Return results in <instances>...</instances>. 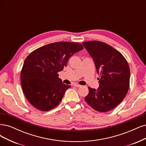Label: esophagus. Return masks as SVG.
I'll use <instances>...</instances> for the list:
<instances>
[{
  "label": "esophagus",
  "mask_w": 146,
  "mask_h": 146,
  "mask_svg": "<svg viewBox=\"0 0 146 146\" xmlns=\"http://www.w3.org/2000/svg\"><path fill=\"white\" fill-rule=\"evenodd\" d=\"M74 87H81V85H79V84H74Z\"/></svg>",
  "instance_id": "1"
}]
</instances>
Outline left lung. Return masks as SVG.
Masks as SVG:
<instances>
[{
	"label": "left lung",
	"instance_id": "8db88e82",
	"mask_svg": "<svg viewBox=\"0 0 146 146\" xmlns=\"http://www.w3.org/2000/svg\"><path fill=\"white\" fill-rule=\"evenodd\" d=\"M93 58L100 86L88 87L85 101L93 109L106 112L114 109L123 101L129 90L130 68L126 59L111 46L100 41L82 42Z\"/></svg>",
	"mask_w": 146,
	"mask_h": 146
}]
</instances>
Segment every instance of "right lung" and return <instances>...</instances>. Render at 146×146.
I'll list each match as a JSON object with an SVG mask.
<instances>
[{
	"mask_svg": "<svg viewBox=\"0 0 146 146\" xmlns=\"http://www.w3.org/2000/svg\"><path fill=\"white\" fill-rule=\"evenodd\" d=\"M83 46L76 42H60L35 50L25 59L21 84L27 100L37 109L49 111L57 106L71 86L62 83L58 72Z\"/></svg>",
	"mask_w": 146,
	"mask_h": 146,
	"instance_id": "add662e5",
	"label": "right lung"
}]
</instances>
